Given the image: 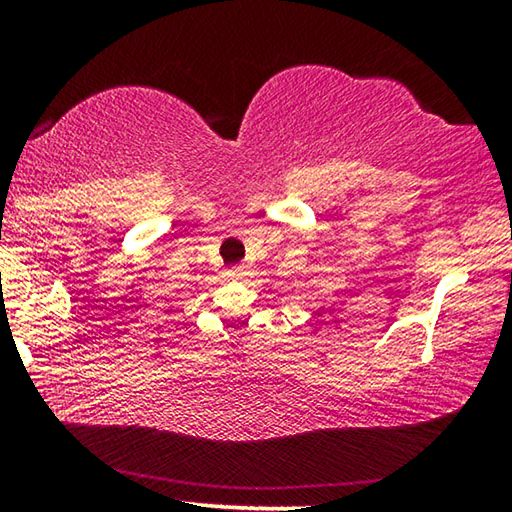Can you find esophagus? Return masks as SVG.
<instances>
[{
  "label": "esophagus",
  "mask_w": 512,
  "mask_h": 512,
  "mask_svg": "<svg viewBox=\"0 0 512 512\" xmlns=\"http://www.w3.org/2000/svg\"><path fill=\"white\" fill-rule=\"evenodd\" d=\"M228 275H230V277H237V280H239V277H246V275H248V266H246V264L232 266L230 271H228Z\"/></svg>",
  "instance_id": "esophagus-1"
}]
</instances>
